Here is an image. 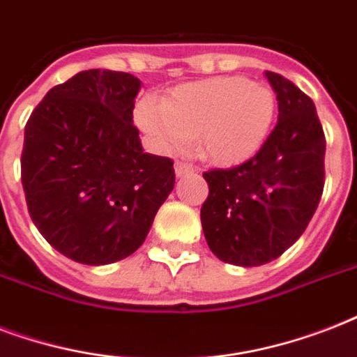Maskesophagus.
I'll return each mask as SVG.
<instances>
[{
    "mask_svg": "<svg viewBox=\"0 0 357 357\" xmlns=\"http://www.w3.org/2000/svg\"><path fill=\"white\" fill-rule=\"evenodd\" d=\"M174 170H176V176H178V178H183V176H189V174L195 172V168L190 167V165H187V162H181V161H178L176 165H174Z\"/></svg>",
    "mask_w": 357,
    "mask_h": 357,
    "instance_id": "esophagus-1",
    "label": "esophagus"
}]
</instances>
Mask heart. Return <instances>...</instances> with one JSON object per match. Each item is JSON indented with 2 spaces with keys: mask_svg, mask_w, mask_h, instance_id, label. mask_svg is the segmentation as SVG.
Listing matches in <instances>:
<instances>
[{
  "mask_svg": "<svg viewBox=\"0 0 357 357\" xmlns=\"http://www.w3.org/2000/svg\"><path fill=\"white\" fill-rule=\"evenodd\" d=\"M276 111L268 86L229 75L176 86L165 103L144 98L135 109V122L157 150L176 151L195 137L206 161L234 167L263 148Z\"/></svg>",
  "mask_w": 357,
  "mask_h": 357,
  "instance_id": "heart-1",
  "label": "heart"
}]
</instances>
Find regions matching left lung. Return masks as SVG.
Returning <instances> with one entry per match:
<instances>
[{
  "instance_id": "obj_1",
  "label": "left lung",
  "mask_w": 357,
  "mask_h": 357,
  "mask_svg": "<svg viewBox=\"0 0 357 357\" xmlns=\"http://www.w3.org/2000/svg\"><path fill=\"white\" fill-rule=\"evenodd\" d=\"M265 77L276 92V128L252 159L204 174V235L218 259L237 266L265 265L293 246L324 189L326 139L315 103L280 74Z\"/></svg>"
}]
</instances>
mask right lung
I'll return each mask as SVG.
<instances>
[{
  "label": "right lung",
  "instance_id": "obj_1",
  "mask_svg": "<svg viewBox=\"0 0 357 357\" xmlns=\"http://www.w3.org/2000/svg\"><path fill=\"white\" fill-rule=\"evenodd\" d=\"M140 79L85 70L53 86L25 123L22 185L31 220L68 259L109 265L144 243L176 183L133 126Z\"/></svg>",
  "mask_w": 357,
  "mask_h": 357
}]
</instances>
